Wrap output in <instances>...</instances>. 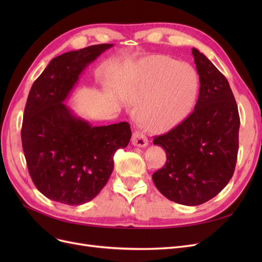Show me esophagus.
<instances>
[{"mask_svg": "<svg viewBox=\"0 0 262 262\" xmlns=\"http://www.w3.org/2000/svg\"><path fill=\"white\" fill-rule=\"evenodd\" d=\"M131 142H132V144L134 146H138V147H145L148 144L147 138L140 131H134L133 132Z\"/></svg>", "mask_w": 262, "mask_h": 262, "instance_id": "esophagus-1", "label": "esophagus"}]
</instances>
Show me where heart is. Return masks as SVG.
Segmentation results:
<instances>
[{
	"label": "heart",
	"instance_id": "1",
	"mask_svg": "<svg viewBox=\"0 0 262 262\" xmlns=\"http://www.w3.org/2000/svg\"><path fill=\"white\" fill-rule=\"evenodd\" d=\"M196 92L198 76L191 66L156 55L134 69L126 97L139 106V119L145 128L164 132L188 116Z\"/></svg>",
	"mask_w": 262,
	"mask_h": 262
}]
</instances>
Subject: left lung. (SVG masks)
Segmentation results:
<instances>
[{"mask_svg":"<svg viewBox=\"0 0 262 262\" xmlns=\"http://www.w3.org/2000/svg\"><path fill=\"white\" fill-rule=\"evenodd\" d=\"M200 91L192 114L176 128L154 138L167 161L153 173L160 192L179 204L211 200L233 177L238 152L239 114L226 77L192 48Z\"/></svg>","mask_w":262,"mask_h":262,"instance_id":"8db88e82","label":"left lung"}]
</instances>
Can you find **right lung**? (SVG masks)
Returning <instances> with one entry per match:
<instances>
[{
    "instance_id": "right-lung-1",
    "label": "right lung",
    "mask_w": 262,
    "mask_h": 262,
    "mask_svg": "<svg viewBox=\"0 0 262 262\" xmlns=\"http://www.w3.org/2000/svg\"><path fill=\"white\" fill-rule=\"evenodd\" d=\"M113 46L95 45L59 55L30 89L23 149L35 186L55 202L80 205L93 200L112 175L116 150L130 142L128 122L93 126L64 104L83 71Z\"/></svg>"
}]
</instances>
